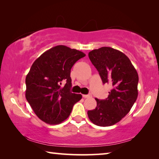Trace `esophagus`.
Returning a JSON list of instances; mask_svg holds the SVG:
<instances>
[{
    "label": "esophagus",
    "instance_id": "esophagus-1",
    "mask_svg": "<svg viewBox=\"0 0 159 159\" xmlns=\"http://www.w3.org/2000/svg\"><path fill=\"white\" fill-rule=\"evenodd\" d=\"M92 97V95H90V94H89V95H83V98H91Z\"/></svg>",
    "mask_w": 159,
    "mask_h": 159
}]
</instances>
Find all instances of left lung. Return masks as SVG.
<instances>
[{
    "mask_svg": "<svg viewBox=\"0 0 159 159\" xmlns=\"http://www.w3.org/2000/svg\"><path fill=\"white\" fill-rule=\"evenodd\" d=\"M88 57L102 83L112 86L108 98L95 99L97 107L88 111V118L99 126L114 125L130 111L138 98V72L125 54L112 48L93 50Z\"/></svg>",
    "mask_w": 159,
    "mask_h": 159,
    "instance_id": "left-lung-1",
    "label": "left lung"
}]
</instances>
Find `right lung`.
<instances>
[{
  "mask_svg": "<svg viewBox=\"0 0 159 159\" xmlns=\"http://www.w3.org/2000/svg\"><path fill=\"white\" fill-rule=\"evenodd\" d=\"M85 55L65 45L45 51L35 60L26 77V98L35 114L48 124H59L69 117L80 100V94L72 93L71 69ZM63 82L66 83L61 86Z\"/></svg>",
  "mask_w": 159,
  "mask_h": 159,
  "instance_id": "obj_1",
  "label": "right lung"
}]
</instances>
